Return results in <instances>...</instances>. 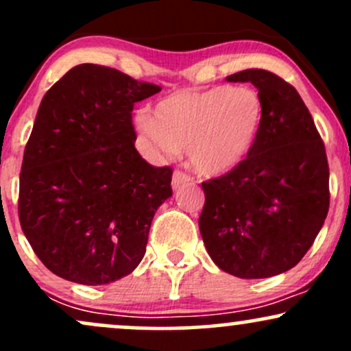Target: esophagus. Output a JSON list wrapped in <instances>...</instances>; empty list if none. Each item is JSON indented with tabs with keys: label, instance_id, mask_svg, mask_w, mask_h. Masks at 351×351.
<instances>
[{
	"label": "esophagus",
	"instance_id": "1",
	"mask_svg": "<svg viewBox=\"0 0 351 351\" xmlns=\"http://www.w3.org/2000/svg\"><path fill=\"white\" fill-rule=\"evenodd\" d=\"M189 180H191V178H189V176L186 175V173H183V171L176 170L175 173H173V178H171V186H173V189H176V188H180L181 184L188 183Z\"/></svg>",
	"mask_w": 351,
	"mask_h": 351
}]
</instances>
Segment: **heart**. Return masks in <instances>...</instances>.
Returning a JSON list of instances; mask_svg holds the SVG:
<instances>
[{
	"label": "heart",
	"instance_id": "obj_1",
	"mask_svg": "<svg viewBox=\"0 0 351 351\" xmlns=\"http://www.w3.org/2000/svg\"><path fill=\"white\" fill-rule=\"evenodd\" d=\"M265 107L252 87L215 86L176 92L148 112H138L135 127L160 155L186 150L201 175H226L256 148Z\"/></svg>",
	"mask_w": 351,
	"mask_h": 351
}]
</instances>
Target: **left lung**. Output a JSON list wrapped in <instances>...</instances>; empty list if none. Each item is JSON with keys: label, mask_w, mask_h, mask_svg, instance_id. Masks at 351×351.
<instances>
[{"label": "left lung", "mask_w": 351, "mask_h": 351, "mask_svg": "<svg viewBox=\"0 0 351 351\" xmlns=\"http://www.w3.org/2000/svg\"><path fill=\"white\" fill-rule=\"evenodd\" d=\"M228 82H251L264 100V127L243 165L204 181L199 232L221 271L265 279L300 263L330 204L325 145L299 92L279 75L245 69Z\"/></svg>", "instance_id": "8db88e82"}]
</instances>
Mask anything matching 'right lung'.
<instances>
[{"label":"right lung","mask_w":351,"mask_h":351,"mask_svg":"<svg viewBox=\"0 0 351 351\" xmlns=\"http://www.w3.org/2000/svg\"><path fill=\"white\" fill-rule=\"evenodd\" d=\"M162 87L80 64L46 92L24 148L23 232L56 276L104 285L134 272L155 211L173 195L171 168L135 148L132 110Z\"/></svg>","instance_id":"add662e5"}]
</instances>
